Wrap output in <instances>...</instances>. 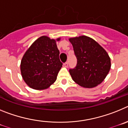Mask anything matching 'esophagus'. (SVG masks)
<instances>
[{
  "instance_id": "1",
  "label": "esophagus",
  "mask_w": 128,
  "mask_h": 128,
  "mask_svg": "<svg viewBox=\"0 0 128 128\" xmlns=\"http://www.w3.org/2000/svg\"><path fill=\"white\" fill-rule=\"evenodd\" d=\"M68 62H66V63H64V66L65 67H68Z\"/></svg>"
}]
</instances>
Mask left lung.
Listing matches in <instances>:
<instances>
[{
    "label": "left lung",
    "instance_id": "1",
    "mask_svg": "<svg viewBox=\"0 0 128 128\" xmlns=\"http://www.w3.org/2000/svg\"><path fill=\"white\" fill-rule=\"evenodd\" d=\"M77 58V65L69 72L73 81L87 88L97 86L104 80L111 68L107 52L96 40L86 36L70 38Z\"/></svg>",
    "mask_w": 128,
    "mask_h": 128
}]
</instances>
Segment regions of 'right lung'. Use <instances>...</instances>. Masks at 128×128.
I'll return each instance as SVG.
<instances>
[{
  "label": "right lung",
  "instance_id": "add662e5",
  "mask_svg": "<svg viewBox=\"0 0 128 128\" xmlns=\"http://www.w3.org/2000/svg\"><path fill=\"white\" fill-rule=\"evenodd\" d=\"M60 40L42 36L36 40L24 54L20 72L24 81L30 88L44 90L56 81L63 65L56 45V42Z\"/></svg>",
  "mask_w": 128,
  "mask_h": 128
}]
</instances>
